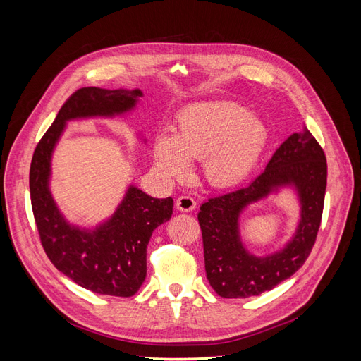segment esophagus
I'll return each mask as SVG.
<instances>
[{
    "instance_id": "1",
    "label": "esophagus",
    "mask_w": 361,
    "mask_h": 361,
    "mask_svg": "<svg viewBox=\"0 0 361 361\" xmlns=\"http://www.w3.org/2000/svg\"><path fill=\"white\" fill-rule=\"evenodd\" d=\"M176 207L182 212H191L195 209V200L191 195H180L176 200Z\"/></svg>"
}]
</instances>
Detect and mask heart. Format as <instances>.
Instances as JSON below:
<instances>
[{"label": "heart", "instance_id": "obj_1", "mask_svg": "<svg viewBox=\"0 0 361 361\" xmlns=\"http://www.w3.org/2000/svg\"><path fill=\"white\" fill-rule=\"evenodd\" d=\"M268 143L267 125L233 102H206L182 110L174 137L159 134L152 154L161 173L183 179L190 159H203L204 176L218 188L241 183L255 170Z\"/></svg>", "mask_w": 361, "mask_h": 361}]
</instances>
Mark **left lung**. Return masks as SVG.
<instances>
[{
  "label": "left lung",
  "instance_id": "obj_1",
  "mask_svg": "<svg viewBox=\"0 0 361 361\" xmlns=\"http://www.w3.org/2000/svg\"><path fill=\"white\" fill-rule=\"evenodd\" d=\"M293 184L302 202L298 233L279 254L248 255L237 232L243 207L274 188ZM326 188V159L307 128L292 134L274 152L264 173L244 188L211 197L197 215L202 228L204 269L212 289L223 298H248L276 288L307 260L321 226Z\"/></svg>",
  "mask_w": 361,
  "mask_h": 361
}]
</instances>
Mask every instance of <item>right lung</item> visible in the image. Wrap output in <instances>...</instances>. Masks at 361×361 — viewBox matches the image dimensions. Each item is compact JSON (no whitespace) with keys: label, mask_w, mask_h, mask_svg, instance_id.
<instances>
[{"label":"right lung","mask_w":361,"mask_h":361,"mask_svg":"<svg viewBox=\"0 0 361 361\" xmlns=\"http://www.w3.org/2000/svg\"><path fill=\"white\" fill-rule=\"evenodd\" d=\"M140 96V90H76L40 138L30 166L32 215L48 259L76 285L111 297H133L143 285L147 244L155 228L170 220L173 199H154L130 187L111 220L93 232L80 231L66 223L51 197V154L68 120L122 114L135 106Z\"/></svg>","instance_id":"add662e5"}]
</instances>
